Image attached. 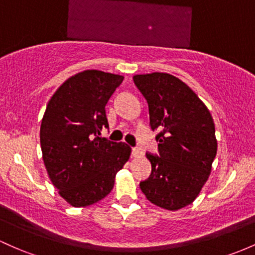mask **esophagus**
<instances>
[{
  "label": "esophagus",
  "mask_w": 255,
  "mask_h": 255,
  "mask_svg": "<svg viewBox=\"0 0 255 255\" xmlns=\"http://www.w3.org/2000/svg\"><path fill=\"white\" fill-rule=\"evenodd\" d=\"M132 156H133V157H141L142 152L139 149H133L132 150Z\"/></svg>",
  "instance_id": "34e87169"
}]
</instances>
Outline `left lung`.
Returning <instances> with one entry per match:
<instances>
[{
    "mask_svg": "<svg viewBox=\"0 0 255 255\" xmlns=\"http://www.w3.org/2000/svg\"><path fill=\"white\" fill-rule=\"evenodd\" d=\"M133 80L149 104L151 128L159 130V157L146 153L152 170L140 189L155 206L178 211L194 202L211 174L218 150L213 117L173 75L152 72Z\"/></svg>",
    "mask_w": 255,
    "mask_h": 255,
    "instance_id": "obj_1",
    "label": "left lung"
}]
</instances>
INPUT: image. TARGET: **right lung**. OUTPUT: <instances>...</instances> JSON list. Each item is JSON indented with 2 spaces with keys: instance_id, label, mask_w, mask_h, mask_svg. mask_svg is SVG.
I'll use <instances>...</instances> for the list:
<instances>
[{
  "instance_id": "right-lung-1",
  "label": "right lung",
  "mask_w": 255,
  "mask_h": 255,
  "mask_svg": "<svg viewBox=\"0 0 255 255\" xmlns=\"http://www.w3.org/2000/svg\"><path fill=\"white\" fill-rule=\"evenodd\" d=\"M122 81L121 75L85 70L68 78L47 104L40 128L42 158L70 206L87 207L106 197L129 159L127 144L99 136L109 127L105 106Z\"/></svg>"
}]
</instances>
